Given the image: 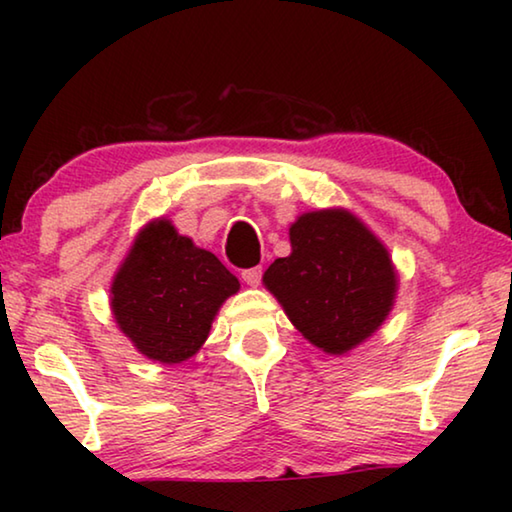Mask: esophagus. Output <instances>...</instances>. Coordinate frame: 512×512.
<instances>
[{
	"label": "esophagus",
	"mask_w": 512,
	"mask_h": 512,
	"mask_svg": "<svg viewBox=\"0 0 512 512\" xmlns=\"http://www.w3.org/2000/svg\"><path fill=\"white\" fill-rule=\"evenodd\" d=\"M241 280L250 287H257L259 282H262V266H253V268H246V271H241Z\"/></svg>",
	"instance_id": "obj_1"
}]
</instances>
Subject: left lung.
Segmentation results:
<instances>
[{
	"label": "left lung",
	"mask_w": 512,
	"mask_h": 512,
	"mask_svg": "<svg viewBox=\"0 0 512 512\" xmlns=\"http://www.w3.org/2000/svg\"><path fill=\"white\" fill-rule=\"evenodd\" d=\"M289 239L291 255L266 268V289L316 348H357L393 309L397 273L388 250L348 210L302 214Z\"/></svg>",
	"instance_id": "8db88e82"
}]
</instances>
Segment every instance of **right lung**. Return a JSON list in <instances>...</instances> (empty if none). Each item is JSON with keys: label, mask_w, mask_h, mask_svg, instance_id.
<instances>
[{"label": "right lung", "mask_w": 512, "mask_h": 512, "mask_svg": "<svg viewBox=\"0 0 512 512\" xmlns=\"http://www.w3.org/2000/svg\"><path fill=\"white\" fill-rule=\"evenodd\" d=\"M239 280L171 221L146 223L112 280L110 307L137 352L180 363L201 350L216 311Z\"/></svg>", "instance_id": "add662e5"}]
</instances>
